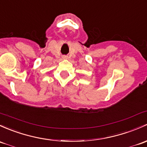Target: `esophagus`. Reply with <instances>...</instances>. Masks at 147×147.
<instances>
[{
  "label": "esophagus",
  "mask_w": 147,
  "mask_h": 147,
  "mask_svg": "<svg viewBox=\"0 0 147 147\" xmlns=\"http://www.w3.org/2000/svg\"><path fill=\"white\" fill-rule=\"evenodd\" d=\"M63 59H67V58H68V57L66 56V55H63Z\"/></svg>",
  "instance_id": "esophagus-1"
}]
</instances>
